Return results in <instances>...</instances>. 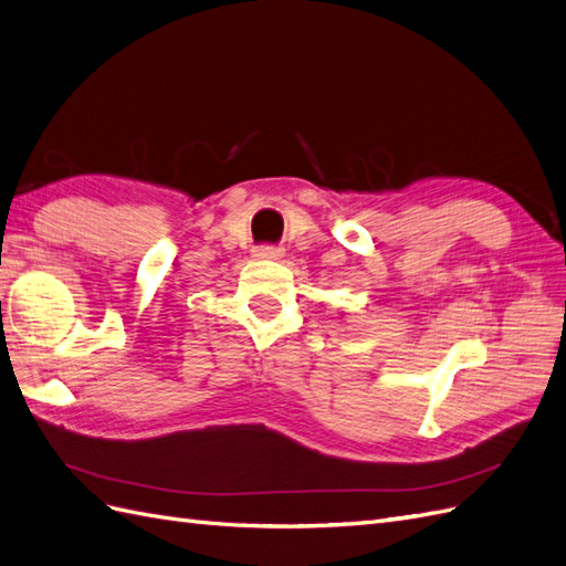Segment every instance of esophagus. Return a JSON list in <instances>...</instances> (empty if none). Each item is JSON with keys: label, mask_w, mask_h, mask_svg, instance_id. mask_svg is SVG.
Masks as SVG:
<instances>
[{"label": "esophagus", "mask_w": 566, "mask_h": 566, "mask_svg": "<svg viewBox=\"0 0 566 566\" xmlns=\"http://www.w3.org/2000/svg\"><path fill=\"white\" fill-rule=\"evenodd\" d=\"M253 255L263 258V260H280L284 255V249H280V245H272V243H263V245H255Z\"/></svg>", "instance_id": "34e87169"}]
</instances>
